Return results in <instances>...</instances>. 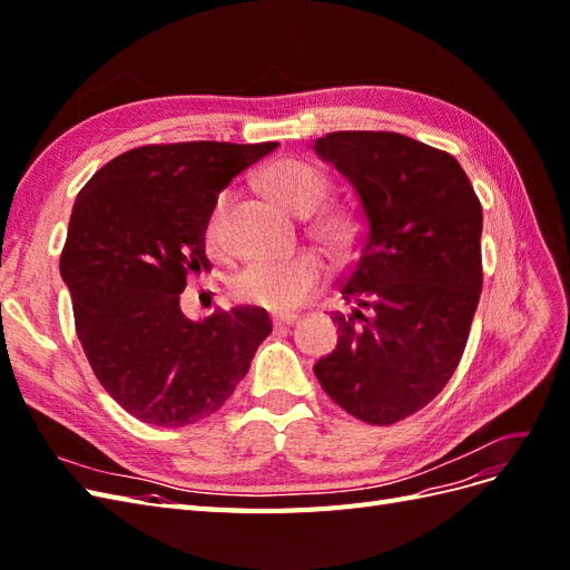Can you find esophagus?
Wrapping results in <instances>:
<instances>
[{
  "label": "esophagus",
  "instance_id": "34e87169",
  "mask_svg": "<svg viewBox=\"0 0 570 570\" xmlns=\"http://www.w3.org/2000/svg\"><path fill=\"white\" fill-rule=\"evenodd\" d=\"M297 316L295 314H281V316H273V325L275 327H285V325H295Z\"/></svg>",
  "mask_w": 570,
  "mask_h": 570
}]
</instances>
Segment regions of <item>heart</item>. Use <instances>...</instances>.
<instances>
[{"label":"heart","mask_w":570,"mask_h":570,"mask_svg":"<svg viewBox=\"0 0 570 570\" xmlns=\"http://www.w3.org/2000/svg\"><path fill=\"white\" fill-rule=\"evenodd\" d=\"M264 193L295 216L316 212L327 195V178L308 161L283 157L264 166L258 174ZM228 193H220L204 226V243L212 254H223L228 247L226 212ZM312 233L318 243L335 256L347 254L358 239V220L344 206H327L314 220ZM327 278L325 262L314 252H299L283 262H254L237 271L230 281V292L237 302L252 304L268 312H292L308 297H314Z\"/></svg>","instance_id":"heart-1"}]
</instances>
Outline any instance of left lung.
Returning <instances> with one entry per match:
<instances>
[{
    "instance_id": "left-lung-1",
    "label": "left lung",
    "mask_w": 570,
    "mask_h": 570,
    "mask_svg": "<svg viewBox=\"0 0 570 570\" xmlns=\"http://www.w3.org/2000/svg\"><path fill=\"white\" fill-rule=\"evenodd\" d=\"M358 197L364 230L337 285V347L314 373L371 425L400 423L450 383L482 289V206L450 151L400 132L340 130L314 142Z\"/></svg>"
}]
</instances>
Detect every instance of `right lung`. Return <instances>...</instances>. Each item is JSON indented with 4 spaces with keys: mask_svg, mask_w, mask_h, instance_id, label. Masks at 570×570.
Wrapping results in <instances>:
<instances>
[{
    "mask_svg": "<svg viewBox=\"0 0 570 570\" xmlns=\"http://www.w3.org/2000/svg\"><path fill=\"white\" fill-rule=\"evenodd\" d=\"M278 142H174L124 151L80 189L61 252L90 366L135 419L180 428L212 416L249 371L271 318L252 306L189 321L180 295L209 271L204 226L239 170Z\"/></svg>",
    "mask_w": 570,
    "mask_h": 570,
    "instance_id": "1",
    "label": "right lung"
}]
</instances>
